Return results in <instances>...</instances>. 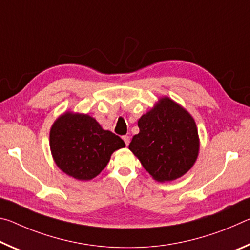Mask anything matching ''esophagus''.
I'll return each mask as SVG.
<instances>
[{"label":"esophagus","instance_id":"obj_1","mask_svg":"<svg viewBox=\"0 0 250 250\" xmlns=\"http://www.w3.org/2000/svg\"><path fill=\"white\" fill-rule=\"evenodd\" d=\"M122 139H124L125 146H128L129 143H130V137H129V135H124V137H122Z\"/></svg>","mask_w":250,"mask_h":250}]
</instances>
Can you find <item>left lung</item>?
I'll return each instance as SVG.
<instances>
[{"instance_id": "obj_1", "label": "left lung", "mask_w": 250, "mask_h": 250, "mask_svg": "<svg viewBox=\"0 0 250 250\" xmlns=\"http://www.w3.org/2000/svg\"><path fill=\"white\" fill-rule=\"evenodd\" d=\"M140 132L129 149L158 182L183 176L195 164L200 152L195 120L188 110L164 96L138 121Z\"/></svg>"}]
</instances>
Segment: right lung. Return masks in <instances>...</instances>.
Listing matches in <instances>:
<instances>
[{
  "mask_svg": "<svg viewBox=\"0 0 250 250\" xmlns=\"http://www.w3.org/2000/svg\"><path fill=\"white\" fill-rule=\"evenodd\" d=\"M54 162L65 174L79 181H90L107 167L113 152L125 146L120 137L104 130L86 113L66 111L49 131Z\"/></svg>",
  "mask_w": 250,
  "mask_h": 250,
  "instance_id": "1",
  "label": "right lung"
}]
</instances>
